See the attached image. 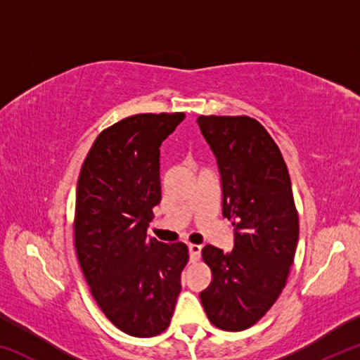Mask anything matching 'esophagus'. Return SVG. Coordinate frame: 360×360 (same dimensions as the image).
Returning a JSON list of instances; mask_svg holds the SVG:
<instances>
[{
  "mask_svg": "<svg viewBox=\"0 0 360 360\" xmlns=\"http://www.w3.org/2000/svg\"><path fill=\"white\" fill-rule=\"evenodd\" d=\"M188 254H191V262H198L200 254H202V246H200V245H188Z\"/></svg>",
  "mask_w": 360,
  "mask_h": 360,
  "instance_id": "34e87169",
  "label": "esophagus"
}]
</instances>
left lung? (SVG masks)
Here are the masks:
<instances>
[{
    "label": "left lung",
    "mask_w": 360,
    "mask_h": 360,
    "mask_svg": "<svg viewBox=\"0 0 360 360\" xmlns=\"http://www.w3.org/2000/svg\"><path fill=\"white\" fill-rule=\"evenodd\" d=\"M222 179V212L233 219L230 252L206 245L211 284L200 300L211 324L240 332L266 314L288 281L298 241V211L284 157L249 115H200Z\"/></svg>",
    "instance_id": "8db88e82"
}]
</instances>
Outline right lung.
Masks as SVG:
<instances>
[{
	"mask_svg": "<svg viewBox=\"0 0 360 360\" xmlns=\"http://www.w3.org/2000/svg\"><path fill=\"white\" fill-rule=\"evenodd\" d=\"M184 112L136 114L96 136L77 179L76 255L96 304L119 330H167L188 262L184 243L146 233L160 203V144Z\"/></svg>",
	"mask_w": 360,
	"mask_h": 360,
	"instance_id": "right-lung-1",
	"label": "right lung"
}]
</instances>
